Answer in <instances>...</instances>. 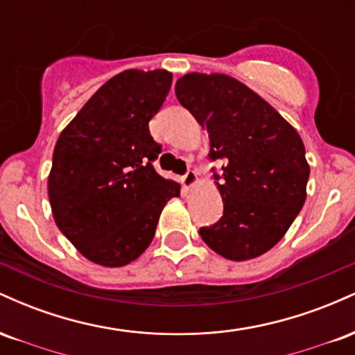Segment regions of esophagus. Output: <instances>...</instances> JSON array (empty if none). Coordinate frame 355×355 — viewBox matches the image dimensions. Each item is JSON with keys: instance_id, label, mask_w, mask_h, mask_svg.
<instances>
[{"instance_id": "34e87169", "label": "esophagus", "mask_w": 355, "mask_h": 355, "mask_svg": "<svg viewBox=\"0 0 355 355\" xmlns=\"http://www.w3.org/2000/svg\"><path fill=\"white\" fill-rule=\"evenodd\" d=\"M195 182H197V173H195V170H189V172L182 177L183 187H187V189H190Z\"/></svg>"}]
</instances>
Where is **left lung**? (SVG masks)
<instances>
[{
	"instance_id": "left-lung-1",
	"label": "left lung",
	"mask_w": 355,
	"mask_h": 355,
	"mask_svg": "<svg viewBox=\"0 0 355 355\" xmlns=\"http://www.w3.org/2000/svg\"><path fill=\"white\" fill-rule=\"evenodd\" d=\"M175 95L209 133L210 160H223L222 173H214L223 215L198 234L225 259L266 254L304 207L311 168L302 138L266 100L227 75L189 73Z\"/></svg>"
}]
</instances>
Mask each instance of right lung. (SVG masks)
<instances>
[{
    "label": "right lung",
    "instance_id": "obj_1",
    "mask_svg": "<svg viewBox=\"0 0 355 355\" xmlns=\"http://www.w3.org/2000/svg\"><path fill=\"white\" fill-rule=\"evenodd\" d=\"M172 87L165 70H126L89 98L61 132L48 195L56 225L92 262L121 267L153 240L180 185L153 168L162 145L148 121Z\"/></svg>",
    "mask_w": 355,
    "mask_h": 355
}]
</instances>
